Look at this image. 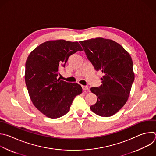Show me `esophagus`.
<instances>
[{
    "mask_svg": "<svg viewBox=\"0 0 156 156\" xmlns=\"http://www.w3.org/2000/svg\"><path fill=\"white\" fill-rule=\"evenodd\" d=\"M82 88H83V90H89V87L87 86H82Z\"/></svg>",
    "mask_w": 156,
    "mask_h": 156,
    "instance_id": "obj_1",
    "label": "esophagus"
}]
</instances>
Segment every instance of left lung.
I'll list each match as a JSON object with an SVG mask.
<instances>
[{
	"label": "left lung",
	"mask_w": 156,
	"mask_h": 156,
	"mask_svg": "<svg viewBox=\"0 0 156 156\" xmlns=\"http://www.w3.org/2000/svg\"><path fill=\"white\" fill-rule=\"evenodd\" d=\"M80 43L95 69L103 74L101 86L90 88L97 100L90 109L98 116H112L123 107L130 95L135 78L132 58L121 44L110 39L98 37Z\"/></svg>",
	"instance_id": "1"
}]
</instances>
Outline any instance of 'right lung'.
<instances>
[{
  "label": "right lung",
  "mask_w": 156,
  "mask_h": 156,
  "mask_svg": "<svg viewBox=\"0 0 156 156\" xmlns=\"http://www.w3.org/2000/svg\"><path fill=\"white\" fill-rule=\"evenodd\" d=\"M83 51L78 41L65 40L45 41L31 53L26 62L25 82L35 108L46 117L56 119L67 113L81 86L58 78L70 56Z\"/></svg>",
  "instance_id": "obj_1"
}]
</instances>
